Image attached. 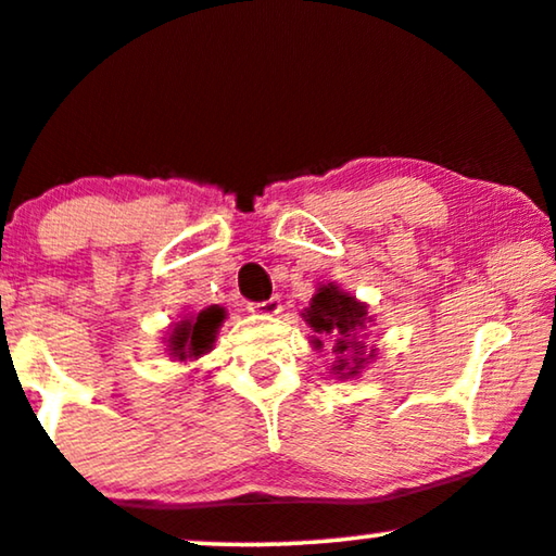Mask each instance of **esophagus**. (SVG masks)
I'll return each mask as SVG.
<instances>
[{"label": "esophagus", "mask_w": 556, "mask_h": 556, "mask_svg": "<svg viewBox=\"0 0 556 556\" xmlns=\"http://www.w3.org/2000/svg\"><path fill=\"white\" fill-rule=\"evenodd\" d=\"M247 309L255 312V314H278L280 312V299L270 296L267 301H250Z\"/></svg>", "instance_id": "esophagus-1"}]
</instances>
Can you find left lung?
Listing matches in <instances>:
<instances>
[{"label": "left lung", "instance_id": "8db88e82", "mask_svg": "<svg viewBox=\"0 0 556 556\" xmlns=\"http://www.w3.org/2000/svg\"><path fill=\"white\" fill-rule=\"evenodd\" d=\"M304 317L312 325V330L323 340H334V353L338 355H345L348 351L355 353L353 361L340 358L334 363L332 371L340 374V379L358 374L363 363H366V358H363V348L366 345L358 342V332L368 321L366 304H361V301H355V296H351V293L340 291L338 286L330 283V286H321L317 296L312 299L309 309H306ZM312 345L319 351L321 341L314 338ZM371 355L374 351L368 353V358H371Z\"/></svg>", "mask_w": 556, "mask_h": 556}]
</instances>
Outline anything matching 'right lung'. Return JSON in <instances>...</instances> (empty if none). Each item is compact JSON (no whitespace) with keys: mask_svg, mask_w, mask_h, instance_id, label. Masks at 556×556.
I'll list each match as a JSON object with an SVG mask.
<instances>
[{"mask_svg":"<svg viewBox=\"0 0 556 556\" xmlns=\"http://www.w3.org/2000/svg\"><path fill=\"white\" fill-rule=\"evenodd\" d=\"M224 321L222 306H208V309L198 312L195 317L180 321L169 334V355H175L177 361L185 358H198V355L208 353L211 345L216 340L218 325Z\"/></svg>","mask_w":556,"mask_h":556,"instance_id":"right-lung-1","label":"right lung"}]
</instances>
